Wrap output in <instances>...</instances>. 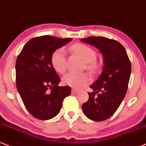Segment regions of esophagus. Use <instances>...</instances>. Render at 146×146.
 Returning <instances> with one entry per match:
<instances>
[{"label": "esophagus", "mask_w": 146, "mask_h": 146, "mask_svg": "<svg viewBox=\"0 0 146 146\" xmlns=\"http://www.w3.org/2000/svg\"><path fill=\"white\" fill-rule=\"evenodd\" d=\"M78 92H79V91L78 90H75V89H74V88H73L71 90L72 94H76V93H78Z\"/></svg>", "instance_id": "esophagus-1"}]
</instances>
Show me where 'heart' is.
I'll return each instance as SVG.
<instances>
[{
	"instance_id": "heart-1",
	"label": "heart",
	"mask_w": 146,
	"mask_h": 146,
	"mask_svg": "<svg viewBox=\"0 0 146 146\" xmlns=\"http://www.w3.org/2000/svg\"><path fill=\"white\" fill-rule=\"evenodd\" d=\"M71 50L82 58L85 62H86V68L92 72L99 70V65L95 60L96 53L92 47L82 43H76L72 45ZM51 64L52 67L56 72L59 73H64L66 68V62L64 51L62 48H58L54 51L51 56ZM92 81V78L87 73L75 74L68 73L63 77L62 82L65 85L80 89L87 86Z\"/></svg>"
}]
</instances>
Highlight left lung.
I'll return each mask as SVG.
<instances>
[{"label": "left lung", "mask_w": 146, "mask_h": 146, "mask_svg": "<svg viewBox=\"0 0 146 146\" xmlns=\"http://www.w3.org/2000/svg\"><path fill=\"white\" fill-rule=\"evenodd\" d=\"M81 41L99 49L104 58L103 72L90 86L92 92L82 105L90 120L103 121L116 111L126 95L131 73V64L125 48L118 41L103 36H89Z\"/></svg>", "instance_id": "8db88e82"}]
</instances>
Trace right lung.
I'll list each match as a JSON object with an SVG mask.
<instances>
[{
	"label": "right lung",
	"mask_w": 146,
	"mask_h": 146,
	"mask_svg": "<svg viewBox=\"0 0 146 146\" xmlns=\"http://www.w3.org/2000/svg\"><path fill=\"white\" fill-rule=\"evenodd\" d=\"M71 40L49 35L33 38L17 56V91L26 108L36 118L46 120L55 117L60 112L63 100L71 94L69 86H58L60 79L52 67L51 56Z\"/></svg>",
	"instance_id": "1"
}]
</instances>
